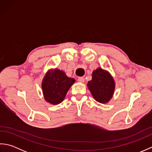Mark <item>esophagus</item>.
Segmentation results:
<instances>
[{
    "instance_id": "1",
    "label": "esophagus",
    "mask_w": 152,
    "mask_h": 152,
    "mask_svg": "<svg viewBox=\"0 0 152 152\" xmlns=\"http://www.w3.org/2000/svg\"><path fill=\"white\" fill-rule=\"evenodd\" d=\"M85 81V79L83 78V77H79L78 78V82L80 83H83Z\"/></svg>"
}]
</instances>
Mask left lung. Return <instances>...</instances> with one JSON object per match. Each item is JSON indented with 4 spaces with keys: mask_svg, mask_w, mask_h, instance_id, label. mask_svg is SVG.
Returning <instances> with one entry per match:
<instances>
[{
    "mask_svg": "<svg viewBox=\"0 0 152 152\" xmlns=\"http://www.w3.org/2000/svg\"><path fill=\"white\" fill-rule=\"evenodd\" d=\"M87 86L95 101L106 104L114 95L115 83L113 76L108 70L99 67L92 72V79Z\"/></svg>",
    "mask_w": 152,
    "mask_h": 152,
    "instance_id": "8db88e82",
    "label": "left lung"
}]
</instances>
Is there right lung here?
<instances>
[{
  "instance_id": "right-lung-1",
  "label": "right lung",
  "mask_w": 152,
  "mask_h": 152,
  "mask_svg": "<svg viewBox=\"0 0 152 152\" xmlns=\"http://www.w3.org/2000/svg\"><path fill=\"white\" fill-rule=\"evenodd\" d=\"M76 80L68 77L64 72L58 69L48 70L42 81V89L44 100L51 104L62 102Z\"/></svg>"
}]
</instances>
